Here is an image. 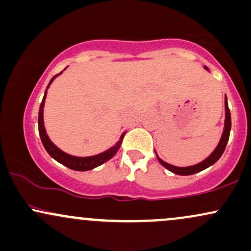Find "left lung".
I'll use <instances>...</instances> for the list:
<instances>
[{
	"label": "left lung",
	"instance_id": "8db88e82",
	"mask_svg": "<svg viewBox=\"0 0 251 251\" xmlns=\"http://www.w3.org/2000/svg\"><path fill=\"white\" fill-rule=\"evenodd\" d=\"M206 70H208V68H206ZM224 103H226V123H224V131H223V134H222V138L220 143H218L217 148L215 149V151L212 152V153L210 154L205 160H203V162L196 164V165H192V166H186V168H178V166H174L171 165V164L165 163L164 160H162L159 157H158L157 153H155L157 154L158 160H159V163L162 164L164 168H166L169 171L174 172L176 175L189 176V175L197 174V172L208 169L209 166H211L212 164H215L218 159H220L221 155L223 154L224 150L226 148V144H227V140H229V135H230V129H231V114H230L229 106H227L226 97V102Z\"/></svg>",
	"mask_w": 251,
	"mask_h": 251
}]
</instances>
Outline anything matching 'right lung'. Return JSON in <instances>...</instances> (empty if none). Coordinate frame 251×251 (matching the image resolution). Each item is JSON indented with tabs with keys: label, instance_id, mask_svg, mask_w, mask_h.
Wrapping results in <instances>:
<instances>
[{
	"label": "right lung",
	"instance_id": "obj_1",
	"mask_svg": "<svg viewBox=\"0 0 251 251\" xmlns=\"http://www.w3.org/2000/svg\"><path fill=\"white\" fill-rule=\"evenodd\" d=\"M56 76L57 75H54L53 77H51L50 85L53 82V80L55 79ZM46 94H47V89H46L45 96H43L42 102H41V105H40V109H39V133H40V137H41V142L43 144V146H45L46 151L50 153L51 158H54L56 162L61 163L62 165L67 166V168H70L72 170H75V171H88V170H92V169L97 168V166L101 165V164H103V163H106L107 160L111 159V158L117 153L118 150H119V148H120V145H122L124 135H125V133L122 134L119 142H118L116 145L112 146L111 149H108L107 151L102 152V153L97 154V155H92V157H74V155L65 153V152L61 151V150L57 149L56 146L50 142V138H48L47 133H46L45 125H43V106H45Z\"/></svg>",
	"mask_w": 251,
	"mask_h": 251
}]
</instances>
